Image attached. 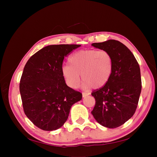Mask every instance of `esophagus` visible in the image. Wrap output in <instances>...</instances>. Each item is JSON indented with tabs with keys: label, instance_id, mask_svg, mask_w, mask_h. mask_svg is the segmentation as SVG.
<instances>
[{
	"label": "esophagus",
	"instance_id": "34e87169",
	"mask_svg": "<svg viewBox=\"0 0 157 157\" xmlns=\"http://www.w3.org/2000/svg\"><path fill=\"white\" fill-rule=\"evenodd\" d=\"M90 93L89 92H82V97H86L87 96H89Z\"/></svg>",
	"mask_w": 157,
	"mask_h": 157
}]
</instances>
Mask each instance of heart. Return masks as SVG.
<instances>
[{
    "label": "heart",
    "mask_w": 157,
    "mask_h": 157,
    "mask_svg": "<svg viewBox=\"0 0 157 157\" xmlns=\"http://www.w3.org/2000/svg\"><path fill=\"white\" fill-rule=\"evenodd\" d=\"M69 65L61 68L66 83L77 88L80 82V74L85 88H101L108 82L113 71V59L109 52L95 49L82 50L71 55Z\"/></svg>",
    "instance_id": "obj_1"
}]
</instances>
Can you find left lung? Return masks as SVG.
Returning <instances> with one entry per match:
<instances>
[{"mask_svg":"<svg viewBox=\"0 0 157 157\" xmlns=\"http://www.w3.org/2000/svg\"><path fill=\"white\" fill-rule=\"evenodd\" d=\"M92 45L111 54L113 71L105 86L92 92L96 104L91 113L101 125L115 128L136 112L141 91L140 65L132 52L119 41L109 40Z\"/></svg>","mask_w":157,"mask_h":157,"instance_id":"8db88e82","label":"left lung"}]
</instances>
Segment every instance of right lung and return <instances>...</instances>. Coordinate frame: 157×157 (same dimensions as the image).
Wrapping results in <instances>:
<instances>
[{
  "mask_svg": "<svg viewBox=\"0 0 157 157\" xmlns=\"http://www.w3.org/2000/svg\"><path fill=\"white\" fill-rule=\"evenodd\" d=\"M81 45H50L27 61L20 79V92L24 113L40 129L56 130L62 126L82 94L69 87L61 73L64 58Z\"/></svg>",
  "mask_w": 157,
  "mask_h": 157,
  "instance_id": "obj_1",
  "label": "right lung"
}]
</instances>
